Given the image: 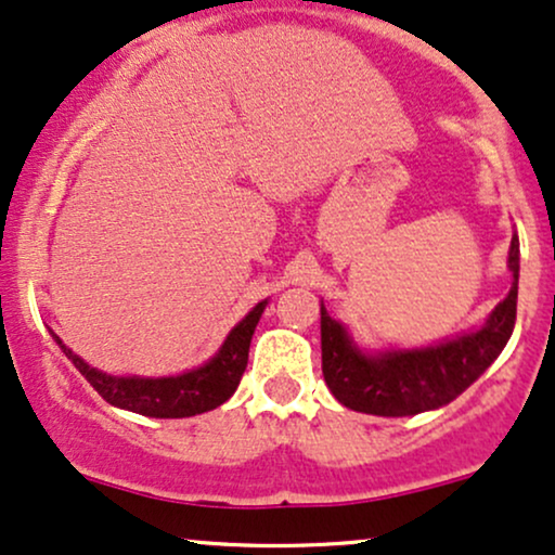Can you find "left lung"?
Here are the masks:
<instances>
[{
	"mask_svg": "<svg viewBox=\"0 0 555 555\" xmlns=\"http://www.w3.org/2000/svg\"><path fill=\"white\" fill-rule=\"evenodd\" d=\"M509 295L496 305L486 325L468 336L413 351L370 357L351 344L349 333L320 307V349L325 385L346 409L375 416H413L455 400L502 353L517 320L519 240L512 237Z\"/></svg>",
	"mask_w": 555,
	"mask_h": 555,
	"instance_id": "left-lung-1",
	"label": "left lung"
}]
</instances>
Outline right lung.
Masks as SVG:
<instances>
[{"label":"right lung","mask_w":555,"mask_h":555,"mask_svg":"<svg viewBox=\"0 0 555 555\" xmlns=\"http://www.w3.org/2000/svg\"><path fill=\"white\" fill-rule=\"evenodd\" d=\"M263 310L266 302H258L248 315L230 331L222 349H219V353L211 362H206L204 366H198V370L185 372V375L178 377H111L105 375V372H98L95 366L82 362L75 351L66 349V346L59 341V336L53 338L62 346L66 357L72 359V364L82 372L87 383L95 387L98 396H103L105 403L152 418H185L217 409V405L230 400L232 392L237 390L245 366H248L253 331H256L260 312Z\"/></svg>","instance_id":"add662e5"}]
</instances>
